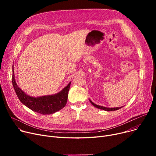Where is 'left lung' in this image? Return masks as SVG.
Listing matches in <instances>:
<instances>
[{"label": "left lung", "instance_id": "left-lung-1", "mask_svg": "<svg viewBox=\"0 0 156 156\" xmlns=\"http://www.w3.org/2000/svg\"><path fill=\"white\" fill-rule=\"evenodd\" d=\"M90 102V103L94 106V107L98 108V109H103L104 111H116V110H118L119 109H121V108L122 107H119V108H105V107H103V106H101V105H98L95 104H94L93 102H92L90 100H89Z\"/></svg>", "mask_w": 156, "mask_h": 156}]
</instances>
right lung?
Returning a JSON list of instances; mask_svg holds the SVG:
<instances>
[{
  "instance_id": "add662e5",
  "label": "right lung",
  "mask_w": 156,
  "mask_h": 156,
  "mask_svg": "<svg viewBox=\"0 0 156 156\" xmlns=\"http://www.w3.org/2000/svg\"><path fill=\"white\" fill-rule=\"evenodd\" d=\"M13 69L12 81L15 92L21 103L33 111L42 114H51L61 110L66 104L71 82L54 95L33 97L26 94L16 84Z\"/></svg>"
}]
</instances>
